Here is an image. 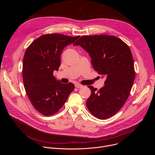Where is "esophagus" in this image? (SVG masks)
I'll list each match as a JSON object with an SVG mask.
<instances>
[{"mask_svg": "<svg viewBox=\"0 0 155 155\" xmlns=\"http://www.w3.org/2000/svg\"><path fill=\"white\" fill-rule=\"evenodd\" d=\"M83 86L82 85V84H75V87H77V88H81V87H82Z\"/></svg>", "mask_w": 155, "mask_h": 155, "instance_id": "esophagus-1", "label": "esophagus"}]
</instances>
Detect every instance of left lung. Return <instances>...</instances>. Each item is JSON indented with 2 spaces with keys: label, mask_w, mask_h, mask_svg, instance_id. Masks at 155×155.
I'll use <instances>...</instances> for the list:
<instances>
[{
  "label": "left lung",
  "mask_w": 155,
  "mask_h": 155,
  "mask_svg": "<svg viewBox=\"0 0 155 155\" xmlns=\"http://www.w3.org/2000/svg\"><path fill=\"white\" fill-rule=\"evenodd\" d=\"M74 45H80L89 53L93 68L105 77V85L91 91L86 106L95 117L105 120L115 115L127 101L135 79L134 61L128 45L114 35L81 37Z\"/></svg>",
  "instance_id": "left-lung-1"
}]
</instances>
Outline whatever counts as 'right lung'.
I'll return each mask as SVG.
<instances>
[{
	"mask_svg": "<svg viewBox=\"0 0 155 155\" xmlns=\"http://www.w3.org/2000/svg\"><path fill=\"white\" fill-rule=\"evenodd\" d=\"M79 37L45 34L35 39L25 52L23 62L25 90L34 108L44 116L56 114L74 90L73 83L63 84L56 80L53 71L60 67L64 48Z\"/></svg>",
	"mask_w": 155,
	"mask_h": 155,
	"instance_id": "add662e5",
	"label": "right lung"
}]
</instances>
